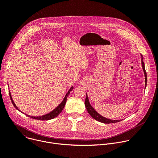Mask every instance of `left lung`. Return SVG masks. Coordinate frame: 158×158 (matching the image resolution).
<instances>
[{
  "label": "left lung",
  "instance_id": "1",
  "mask_svg": "<svg viewBox=\"0 0 158 158\" xmlns=\"http://www.w3.org/2000/svg\"><path fill=\"white\" fill-rule=\"evenodd\" d=\"M141 63H142V67L144 71V76H145V88L147 85V74H146V72L145 69V66H144V63L143 62V55H141ZM85 105L86 109L88 111L89 114L92 116V117H93L94 119L97 120V121H99L100 122H102V123H105V124H110V123H116V122H118L119 121H120V120H111V119H109L107 118L106 117H104L103 116H102L101 115H100L97 112H96V110L92 107V106L90 105L89 100V98L88 96H87V94H86V98H85Z\"/></svg>",
  "mask_w": 158,
  "mask_h": 158
}]
</instances>
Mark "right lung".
<instances>
[{"label": "right lung", "instance_id": "1", "mask_svg": "<svg viewBox=\"0 0 158 158\" xmlns=\"http://www.w3.org/2000/svg\"><path fill=\"white\" fill-rule=\"evenodd\" d=\"M73 89V87L72 86L71 88H70V89L69 90V91L68 92V93L66 94L63 100L62 101V102L59 105V106L55 109H54L52 111H51V112L46 114V115H42V116H39V117H34V116H30V115H26L27 116L32 118H34V119H37V120H50V119H52V118H55L56 117H57L60 113L63 110L65 104H66V99H67V97L68 96V95L69 94L70 92H71ZM9 96H10V100L12 101V103L13 104V106H14V107L18 110L19 111H20V110L17 108V107L15 106V103L14 102L13 100H12V96H11V94H10V92L9 91Z\"/></svg>", "mask_w": 158, "mask_h": 158}]
</instances>
